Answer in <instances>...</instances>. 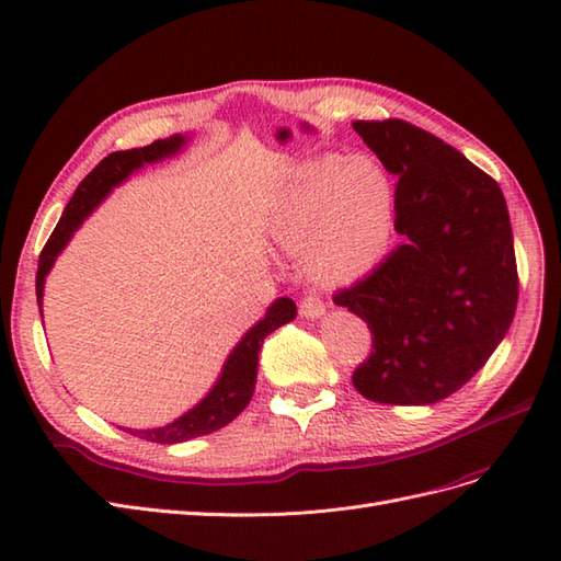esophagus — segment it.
<instances>
[{
  "instance_id": "34e87169",
  "label": "esophagus",
  "mask_w": 561,
  "mask_h": 561,
  "mask_svg": "<svg viewBox=\"0 0 561 561\" xmlns=\"http://www.w3.org/2000/svg\"><path fill=\"white\" fill-rule=\"evenodd\" d=\"M299 313L304 316V318H320L322 313H325V304H322V299L318 297V295H307L301 299V304H299Z\"/></svg>"
}]
</instances>
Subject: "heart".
Segmentation results:
<instances>
[{"instance_id": "1", "label": "heart", "mask_w": 561, "mask_h": 561, "mask_svg": "<svg viewBox=\"0 0 561 561\" xmlns=\"http://www.w3.org/2000/svg\"><path fill=\"white\" fill-rule=\"evenodd\" d=\"M390 236V190L369 159L320 154L301 161L271 213V239L287 252H307L311 274L353 283L383 257Z\"/></svg>"}]
</instances>
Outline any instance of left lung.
I'll use <instances>...</instances> for the list:
<instances>
[{"label":"left lung","instance_id":"obj_1","mask_svg":"<svg viewBox=\"0 0 561 561\" xmlns=\"http://www.w3.org/2000/svg\"><path fill=\"white\" fill-rule=\"evenodd\" d=\"M353 128L398 178L404 236L334 295L375 336L353 386L371 402L433 404L468 383L511 330L519 290L511 215L496 180L433 133L400 118Z\"/></svg>","mask_w":561,"mask_h":561}]
</instances>
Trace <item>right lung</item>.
<instances>
[{"mask_svg": "<svg viewBox=\"0 0 561 561\" xmlns=\"http://www.w3.org/2000/svg\"><path fill=\"white\" fill-rule=\"evenodd\" d=\"M190 135H171L165 140H157L140 149H126V151H114V154L105 157L100 161L93 171L83 178V182L77 186L75 196L67 203V208L60 217L58 227L50 233L42 254H39V268H37V301L42 311V299H44V283L48 271L54 268L58 254L70 243L75 231L81 227L83 219H87L100 203L107 198V194L126 182L135 171H140L147 163H157L168 157H175L178 151L184 149ZM297 307L290 297H280L271 304L266 316L254 322V325L243 334L239 344L233 346L229 358L222 367V375L217 377L215 386L208 390V396L203 398L198 404H194L190 412H184L180 419L161 428H147V431H133L124 428L130 435H138L147 443L157 445H178L186 443L192 437H201L225 428L239 416L252 393H254V381H257V363H260V348L264 339L276 332L285 322L295 320ZM44 318V313H42Z\"/></svg>", "mask_w": 561, "mask_h": 561, "instance_id": "obj_1", "label": "right lung"}]
</instances>
